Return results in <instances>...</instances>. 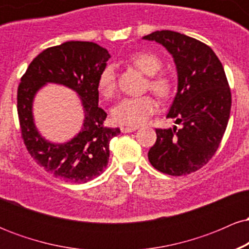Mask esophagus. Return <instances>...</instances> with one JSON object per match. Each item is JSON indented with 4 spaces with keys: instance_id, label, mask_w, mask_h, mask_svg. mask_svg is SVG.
<instances>
[{
    "instance_id": "obj_1",
    "label": "esophagus",
    "mask_w": 249,
    "mask_h": 249,
    "mask_svg": "<svg viewBox=\"0 0 249 249\" xmlns=\"http://www.w3.org/2000/svg\"><path fill=\"white\" fill-rule=\"evenodd\" d=\"M138 127H128V126H121V131L123 133H128L136 131Z\"/></svg>"
}]
</instances>
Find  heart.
Listing matches in <instances>:
<instances>
[{
  "label": "heart",
  "mask_w": 249,
  "mask_h": 249,
  "mask_svg": "<svg viewBox=\"0 0 249 249\" xmlns=\"http://www.w3.org/2000/svg\"><path fill=\"white\" fill-rule=\"evenodd\" d=\"M128 62L148 76L146 89L160 99L170 98L174 90L172 76L161 72L162 62L153 53H137L128 58ZM117 89V73L113 65L108 64L102 70L98 77V90L102 96L110 98ZM158 108L156 99L150 95L139 97H126L119 101L112 108L113 121L125 126L136 127L142 125Z\"/></svg>",
  "instance_id": "1"
}]
</instances>
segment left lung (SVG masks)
I'll list each match as a JSON object with an SVG mask.
<instances>
[{"mask_svg": "<svg viewBox=\"0 0 249 249\" xmlns=\"http://www.w3.org/2000/svg\"><path fill=\"white\" fill-rule=\"evenodd\" d=\"M142 38L160 43L173 56L178 92L167 118L181 125L156 128L148 160L162 173L186 176L211 160L224 137L232 105L227 77L214 51L198 39L171 30Z\"/></svg>", "mask_w": 249, "mask_h": 249, "instance_id": "1", "label": "left lung"}]
</instances>
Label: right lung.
<instances>
[{"mask_svg": "<svg viewBox=\"0 0 249 249\" xmlns=\"http://www.w3.org/2000/svg\"><path fill=\"white\" fill-rule=\"evenodd\" d=\"M108 58V51L93 42H65L34 58L17 89V113L28 152L47 172L67 182L83 184L101 176L107 166L110 141L121 133L119 128L104 126L107 115L98 107V77ZM47 82L72 88L82 99V130L64 144L45 141L33 123V97Z\"/></svg>", "mask_w": 249, "mask_h": 249, "instance_id": "1", "label": "right lung"}]
</instances>
